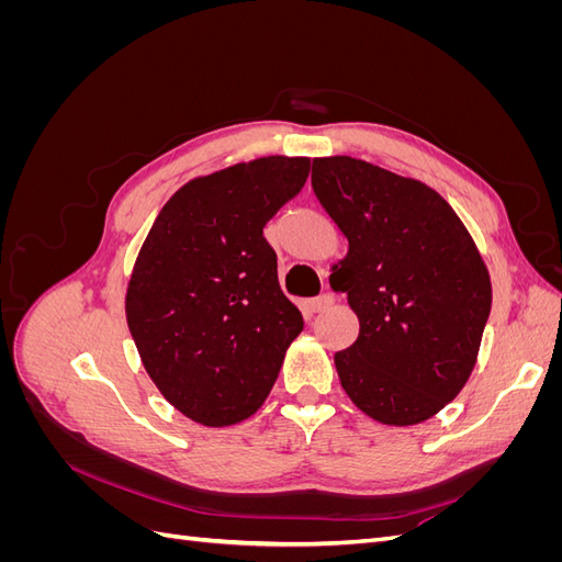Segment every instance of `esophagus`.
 <instances>
[{
    "mask_svg": "<svg viewBox=\"0 0 562 562\" xmlns=\"http://www.w3.org/2000/svg\"><path fill=\"white\" fill-rule=\"evenodd\" d=\"M333 304V295H318V297H314V300H310V310L314 312V314H318V312H326L328 307Z\"/></svg>",
    "mask_w": 562,
    "mask_h": 562,
    "instance_id": "esophagus-1",
    "label": "esophagus"
}]
</instances>
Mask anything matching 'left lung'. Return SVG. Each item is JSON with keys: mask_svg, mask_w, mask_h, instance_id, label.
<instances>
[{"mask_svg": "<svg viewBox=\"0 0 562 562\" xmlns=\"http://www.w3.org/2000/svg\"><path fill=\"white\" fill-rule=\"evenodd\" d=\"M312 187L349 241L333 279L361 328L335 353L342 389L389 427L434 417L479 359L492 304L479 248L450 203L419 180L323 157L312 164Z\"/></svg>", "mask_w": 562, "mask_h": 562, "instance_id": "8db88e82", "label": "left lung"}]
</instances>
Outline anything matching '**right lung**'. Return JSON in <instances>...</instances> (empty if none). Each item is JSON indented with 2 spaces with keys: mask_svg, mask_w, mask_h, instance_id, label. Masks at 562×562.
<instances>
[{
  "mask_svg": "<svg viewBox=\"0 0 562 562\" xmlns=\"http://www.w3.org/2000/svg\"><path fill=\"white\" fill-rule=\"evenodd\" d=\"M307 176V157L277 155L190 180L166 201L133 265L126 321L143 366L203 427L258 411L302 333L262 229Z\"/></svg>",
  "mask_w": 562,
  "mask_h": 562,
  "instance_id": "right-lung-1",
  "label": "right lung"
}]
</instances>
